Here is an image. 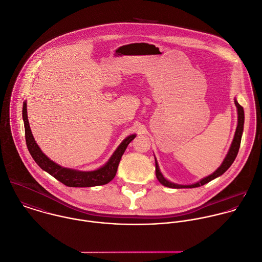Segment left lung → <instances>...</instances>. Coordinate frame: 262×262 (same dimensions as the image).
Segmentation results:
<instances>
[{
  "label": "left lung",
  "mask_w": 262,
  "mask_h": 262,
  "mask_svg": "<svg viewBox=\"0 0 262 262\" xmlns=\"http://www.w3.org/2000/svg\"><path fill=\"white\" fill-rule=\"evenodd\" d=\"M235 104L238 108V125H237V129H236V133H235V137H234V140H233V143H232V146L230 148V151L227 155V157L225 158L224 162L222 163V165L210 176H208L207 178L201 180L200 182L194 184V185H189V186H182V185H176L173 183H170L168 182L167 180L164 179V177L161 174L160 170H159V167H158V164H157V161L155 159V164H156V177H157V180L165 187H168V188H174V189H181V188H197V187H200V186H203L207 183H209L210 181L216 179L217 177L222 176L224 172H226L229 167L233 164V162L235 161L237 155H238V152H239V149H240V145H241V139H242V134H243V127H244V109L243 107L237 102V100H235Z\"/></svg>",
  "instance_id": "obj_1"
}]
</instances>
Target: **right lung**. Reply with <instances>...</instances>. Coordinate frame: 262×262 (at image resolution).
Masks as SVG:
<instances>
[{
    "mask_svg": "<svg viewBox=\"0 0 262 262\" xmlns=\"http://www.w3.org/2000/svg\"><path fill=\"white\" fill-rule=\"evenodd\" d=\"M26 102L23 103L22 109V117L24 121L25 128V141L27 149L36 162V164L45 171L50 173L56 180L61 182L67 187H75V188H85V187H95L108 184L112 181L116 174L118 164L120 159L127 147V145L136 138V135H132L127 137L116 149L113 153L109 161L101 168L94 171H78L65 167H61L56 164L52 160H50L39 149L37 144L35 143L33 136L31 134L28 119H27V111H26Z\"/></svg>",
    "mask_w": 262,
    "mask_h": 262,
    "instance_id": "right-lung-1",
    "label": "right lung"
}]
</instances>
